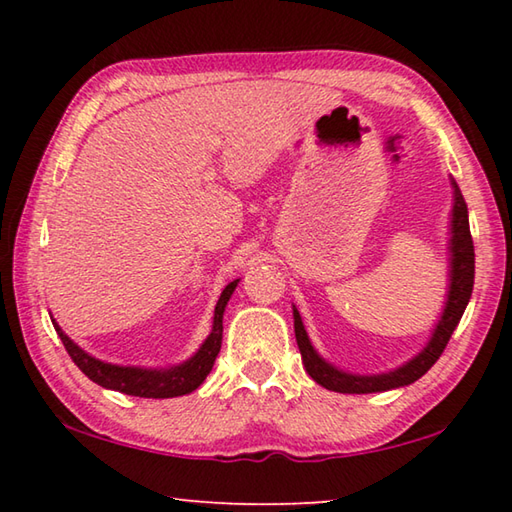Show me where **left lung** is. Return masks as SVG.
I'll return each instance as SVG.
<instances>
[{"mask_svg":"<svg viewBox=\"0 0 512 512\" xmlns=\"http://www.w3.org/2000/svg\"><path fill=\"white\" fill-rule=\"evenodd\" d=\"M449 180H452V189H454V203H452V214H449L447 300H445L443 314H440L436 327H433L427 345H424L415 357L404 361L402 366H397L393 370L379 372V375H354V372H345L341 368L332 366V363L325 361L316 352V348L309 341L305 325H302L300 311L296 309V305H293V329H296V341L302 354V363H305V370L309 372V377L314 379L316 384L327 388V391L361 395V393H384V391H393V388L409 386L413 381H418L424 372L438 361L447 341L452 339L458 320L463 318V311L472 296L474 244L470 235V219H467L465 198L461 194V189H458L456 180L454 178Z\"/></svg>","mask_w":512,"mask_h":512,"instance_id":"left-lung-1","label":"left lung"}]
</instances>
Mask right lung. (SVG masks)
I'll return each instance as SVG.
<instances>
[{"mask_svg": "<svg viewBox=\"0 0 512 512\" xmlns=\"http://www.w3.org/2000/svg\"><path fill=\"white\" fill-rule=\"evenodd\" d=\"M239 280L230 282L228 287L223 289L219 302L214 307V318H212V332L207 334L201 348H198L192 357L183 363H176V366L169 368H142V366H117V363L101 361L92 354L79 348L69 336L60 329V325L51 318L56 332L63 341L65 350L76 366L85 372L94 384H99L108 391H119L126 395L135 397H153V400H164V397H178L196 391L198 386L203 384L205 377L210 375V370L216 361V354L221 350V339H223V311L228 307V300L235 293Z\"/></svg>", "mask_w": 512, "mask_h": 512, "instance_id": "add662e5", "label": "right lung"}]
</instances>
